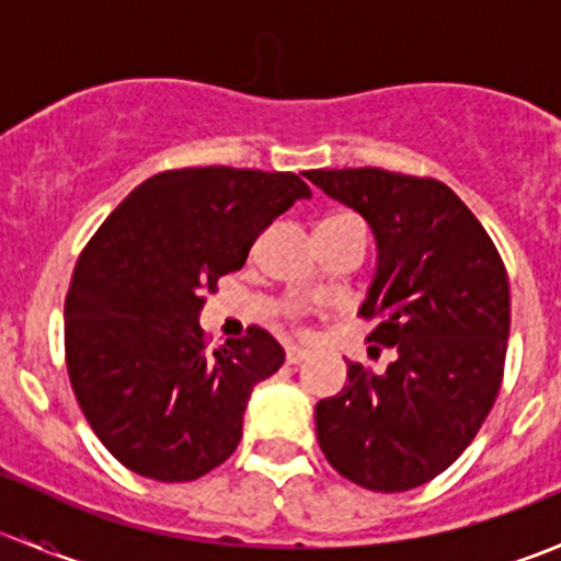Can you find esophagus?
<instances>
[{"instance_id": "1", "label": "esophagus", "mask_w": 561, "mask_h": 561, "mask_svg": "<svg viewBox=\"0 0 561 561\" xmlns=\"http://www.w3.org/2000/svg\"><path fill=\"white\" fill-rule=\"evenodd\" d=\"M285 360L290 366H298V364H304V360H309V353H307V350H301V347H287Z\"/></svg>"}]
</instances>
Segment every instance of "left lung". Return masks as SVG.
<instances>
[{
    "mask_svg": "<svg viewBox=\"0 0 561 561\" xmlns=\"http://www.w3.org/2000/svg\"><path fill=\"white\" fill-rule=\"evenodd\" d=\"M355 208L380 247L360 317L396 350L386 375L347 364V386L314 407L328 463L371 491H410L467 450L505 375L511 287L494 241L448 184L382 168L307 171Z\"/></svg>",
    "mask_w": 561,
    "mask_h": 561,
    "instance_id": "obj_1",
    "label": "left lung"
}]
</instances>
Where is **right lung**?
<instances>
[{"label":"right lung","mask_w":561,"mask_h":561,"mask_svg":"<svg viewBox=\"0 0 561 561\" xmlns=\"http://www.w3.org/2000/svg\"><path fill=\"white\" fill-rule=\"evenodd\" d=\"M298 197L312 190L296 173L165 171L135 186L83 247L65 301L67 375L118 463L186 483L233 454L249 393L285 350L249 325L208 353L197 314Z\"/></svg>","instance_id":"add662e5"}]
</instances>
